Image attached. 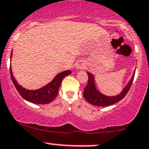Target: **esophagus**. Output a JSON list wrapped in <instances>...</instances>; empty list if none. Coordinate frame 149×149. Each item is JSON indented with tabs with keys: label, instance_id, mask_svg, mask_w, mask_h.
<instances>
[{
	"label": "esophagus",
	"instance_id": "1",
	"mask_svg": "<svg viewBox=\"0 0 149 149\" xmlns=\"http://www.w3.org/2000/svg\"><path fill=\"white\" fill-rule=\"evenodd\" d=\"M76 68H77V69H86V63H85V62H83L82 61H78L77 65H76Z\"/></svg>",
	"mask_w": 149,
	"mask_h": 149
}]
</instances>
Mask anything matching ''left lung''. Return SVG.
Masks as SVG:
<instances>
[{
	"label": "left lung",
	"mask_w": 149,
	"mask_h": 149,
	"mask_svg": "<svg viewBox=\"0 0 149 149\" xmlns=\"http://www.w3.org/2000/svg\"><path fill=\"white\" fill-rule=\"evenodd\" d=\"M88 76V81L87 86L84 88L83 91V97L87 100V102L90 104H93L95 106H100V107H104V106H109L111 104H113L116 102H119L121 100L123 99L125 97L126 95L130 91L131 86L133 83L134 78V73L133 76L131 78L130 81L129 82L127 86L124 88L123 91L119 94L118 95L116 96H106L102 95L96 89L95 86L94 77L91 73L87 72Z\"/></svg>",
	"instance_id": "1"
}]
</instances>
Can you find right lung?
I'll list each match as a JSON object with an SVG mask.
<instances>
[{"label": "right lung", "instance_id": "1", "mask_svg": "<svg viewBox=\"0 0 149 149\" xmlns=\"http://www.w3.org/2000/svg\"><path fill=\"white\" fill-rule=\"evenodd\" d=\"M12 52H11L10 58L12 56ZM10 76L13 83L17 91H18L19 95L24 100L29 101V102L40 104H48L52 101H53L54 99L58 95V88L60 87L62 80L66 76L71 73V71L70 70L61 72V73L57 74L49 83L46 85L43 88L38 90H35V91H29V90H26L25 88H22L15 81L13 76L11 66L10 67Z\"/></svg>", "mask_w": 149, "mask_h": 149}]
</instances>
